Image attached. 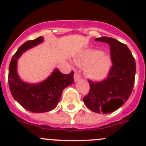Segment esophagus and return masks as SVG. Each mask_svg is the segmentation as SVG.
<instances>
[{
	"label": "esophagus",
	"instance_id": "34e87169",
	"mask_svg": "<svg viewBox=\"0 0 146 146\" xmlns=\"http://www.w3.org/2000/svg\"><path fill=\"white\" fill-rule=\"evenodd\" d=\"M80 74H79L78 73H75L74 74V81H78L80 79Z\"/></svg>",
	"mask_w": 146,
	"mask_h": 146
}]
</instances>
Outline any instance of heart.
<instances>
[{
    "label": "heart",
    "instance_id": "heart-1",
    "mask_svg": "<svg viewBox=\"0 0 146 146\" xmlns=\"http://www.w3.org/2000/svg\"><path fill=\"white\" fill-rule=\"evenodd\" d=\"M78 65L87 66L86 74L94 80H102L108 75L111 66V60L102 51L88 50L76 58Z\"/></svg>",
    "mask_w": 146,
    "mask_h": 146
}]
</instances>
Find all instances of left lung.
<instances>
[{
	"mask_svg": "<svg viewBox=\"0 0 146 146\" xmlns=\"http://www.w3.org/2000/svg\"><path fill=\"white\" fill-rule=\"evenodd\" d=\"M96 42L108 43L113 66L106 80H89L90 91L84 96L86 106L97 113H109L121 108L128 99L135 84L136 65L128 47L110 37L96 38Z\"/></svg>",
	"mask_w": 146,
	"mask_h": 146,
	"instance_id": "left-lung-1",
	"label": "left lung"
}]
</instances>
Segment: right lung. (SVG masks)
<instances>
[{
    "instance_id": "right-lung-1",
    "label": "right lung",
    "mask_w": 146,
    "mask_h": 146,
    "mask_svg": "<svg viewBox=\"0 0 146 146\" xmlns=\"http://www.w3.org/2000/svg\"><path fill=\"white\" fill-rule=\"evenodd\" d=\"M43 41V37L40 36L22 44L13 55L9 69V86L11 95L22 107L32 113H46L55 109L64 89L74 82L73 71L69 74H64L58 69L38 83H27L20 79L17 70L18 58L22 53Z\"/></svg>"
}]
</instances>
